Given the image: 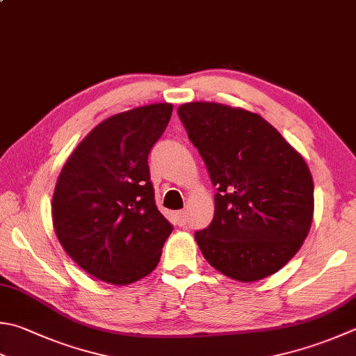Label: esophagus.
I'll return each mask as SVG.
<instances>
[{"label":"esophagus","mask_w":356,"mask_h":356,"mask_svg":"<svg viewBox=\"0 0 356 356\" xmlns=\"http://www.w3.org/2000/svg\"><path fill=\"white\" fill-rule=\"evenodd\" d=\"M175 217H177V221L179 226H184L187 223V212L186 211H178L175 213Z\"/></svg>","instance_id":"34e87169"}]
</instances>
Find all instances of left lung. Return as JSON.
<instances>
[{"mask_svg": "<svg viewBox=\"0 0 356 356\" xmlns=\"http://www.w3.org/2000/svg\"><path fill=\"white\" fill-rule=\"evenodd\" d=\"M178 115L217 187L212 223L195 232L207 264L246 284L277 273L300 250L313 221L305 159L257 113L189 102Z\"/></svg>", "mask_w": 356, "mask_h": 356, "instance_id": "1", "label": "left lung"}]
</instances>
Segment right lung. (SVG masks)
<instances>
[{"label":"right lung","mask_w":356,"mask_h":356,"mask_svg":"<svg viewBox=\"0 0 356 356\" xmlns=\"http://www.w3.org/2000/svg\"><path fill=\"white\" fill-rule=\"evenodd\" d=\"M172 110V104H150L106 118L58 173L54 231L66 254L105 284L124 286L149 276L172 232L156 207L147 163Z\"/></svg>","instance_id":"1"}]
</instances>
